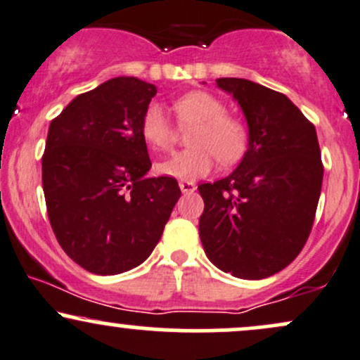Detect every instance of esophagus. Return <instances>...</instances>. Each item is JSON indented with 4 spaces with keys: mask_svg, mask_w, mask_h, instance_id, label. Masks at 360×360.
Here are the masks:
<instances>
[{
    "mask_svg": "<svg viewBox=\"0 0 360 360\" xmlns=\"http://www.w3.org/2000/svg\"><path fill=\"white\" fill-rule=\"evenodd\" d=\"M179 188H181V191L188 194V193H193L194 189H196V186H194V183H191V181H181Z\"/></svg>",
    "mask_w": 360,
    "mask_h": 360,
    "instance_id": "1",
    "label": "esophagus"
}]
</instances>
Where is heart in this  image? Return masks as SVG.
<instances>
[{
	"label": "heart",
	"instance_id": "heart-1",
	"mask_svg": "<svg viewBox=\"0 0 360 360\" xmlns=\"http://www.w3.org/2000/svg\"><path fill=\"white\" fill-rule=\"evenodd\" d=\"M179 127H194L189 134V148L174 152L157 162L160 176L194 181L203 177L214 166V157L221 164H233L247 147V128L240 120L226 115L221 100L206 91H191L177 98L172 105ZM142 135L154 150H167L176 142V127L157 103L147 106L142 117Z\"/></svg>",
	"mask_w": 360,
	"mask_h": 360
}]
</instances>
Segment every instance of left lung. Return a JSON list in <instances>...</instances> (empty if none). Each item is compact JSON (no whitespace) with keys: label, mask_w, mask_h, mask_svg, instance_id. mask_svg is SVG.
<instances>
[{"label":"left lung","mask_w":360,"mask_h":360,"mask_svg":"<svg viewBox=\"0 0 360 360\" xmlns=\"http://www.w3.org/2000/svg\"><path fill=\"white\" fill-rule=\"evenodd\" d=\"M217 86L240 106L249 142L237 169L198 186L200 238L218 269L264 279L289 266L311 232L323 164L316 130L288 96L240 77Z\"/></svg>","instance_id":"left-lung-1"}]
</instances>
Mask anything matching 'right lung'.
<instances>
[{
  "label": "right lung",
  "mask_w": 360,
  "mask_h": 360,
  "mask_svg": "<svg viewBox=\"0 0 360 360\" xmlns=\"http://www.w3.org/2000/svg\"><path fill=\"white\" fill-rule=\"evenodd\" d=\"M155 93L137 77H113L74 98L49 127V220L65 254L93 274L140 266L181 196L174 177H147L152 162L140 125Z\"/></svg>",
  "instance_id": "obj_1"
}]
</instances>
